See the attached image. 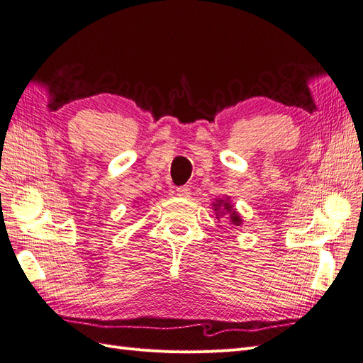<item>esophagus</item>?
Listing matches in <instances>:
<instances>
[{
  "label": "esophagus",
  "instance_id": "34e87169",
  "mask_svg": "<svg viewBox=\"0 0 363 363\" xmlns=\"http://www.w3.org/2000/svg\"><path fill=\"white\" fill-rule=\"evenodd\" d=\"M177 195L182 199H188V196H191V188L189 186H180V188H177Z\"/></svg>",
  "mask_w": 363,
  "mask_h": 363
}]
</instances>
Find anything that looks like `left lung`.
Listing matches in <instances>:
<instances>
[{"label":"left lung","mask_w":363,"mask_h":363,"mask_svg":"<svg viewBox=\"0 0 363 363\" xmlns=\"http://www.w3.org/2000/svg\"><path fill=\"white\" fill-rule=\"evenodd\" d=\"M213 206H215V211L219 213V215H227L228 213V216H230V223L232 224H235V225H239L240 223H242V219H240V216L238 215V212L236 211H233V207H232V204H230V201H228V199H225V200H216V203H213ZM216 213V215H218Z\"/></svg>","instance_id":"8db88e82"}]
</instances>
